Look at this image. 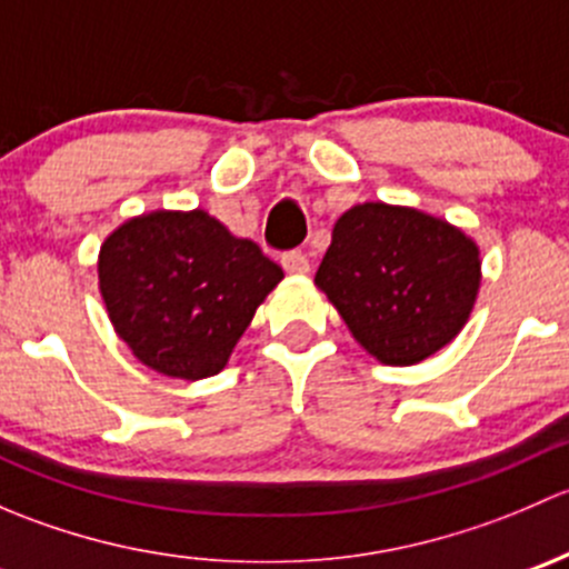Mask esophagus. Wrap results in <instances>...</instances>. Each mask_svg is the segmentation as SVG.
<instances>
[{"label": "esophagus", "instance_id": "obj_1", "mask_svg": "<svg viewBox=\"0 0 569 569\" xmlns=\"http://www.w3.org/2000/svg\"><path fill=\"white\" fill-rule=\"evenodd\" d=\"M283 269L289 274H306L308 269H311V263H308V256L300 250H291V252H283Z\"/></svg>", "mask_w": 569, "mask_h": 569}]
</instances>
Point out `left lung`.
<instances>
[{"instance_id":"1","label":"left lung","mask_w":569,"mask_h":569,"mask_svg":"<svg viewBox=\"0 0 569 569\" xmlns=\"http://www.w3.org/2000/svg\"><path fill=\"white\" fill-rule=\"evenodd\" d=\"M479 248L460 228L418 209L360 203L338 217L317 286L355 341L386 366L443 349L473 311Z\"/></svg>"}]
</instances>
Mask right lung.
I'll list each match as a JSON object with an SVG mask.
<instances>
[{
    "label": "right lung",
    "mask_w": 569,
    "mask_h": 569,
    "mask_svg": "<svg viewBox=\"0 0 569 569\" xmlns=\"http://www.w3.org/2000/svg\"><path fill=\"white\" fill-rule=\"evenodd\" d=\"M283 269L206 211H151L114 228L99 289L114 332L159 375L203 380L233 347Z\"/></svg>",
    "instance_id": "obj_1"
}]
</instances>
